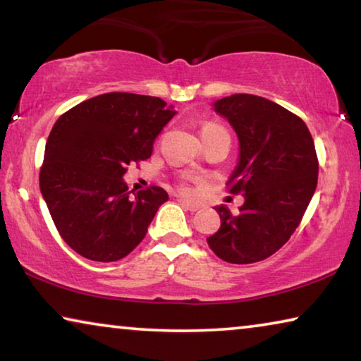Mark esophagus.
<instances>
[{
	"label": "esophagus",
	"instance_id": "obj_1",
	"mask_svg": "<svg viewBox=\"0 0 361 361\" xmlns=\"http://www.w3.org/2000/svg\"><path fill=\"white\" fill-rule=\"evenodd\" d=\"M180 202V205H183L185 207L186 210H189V212H197L199 209H200V205L199 204H195V202H191V200H186V199H180L178 200Z\"/></svg>",
	"mask_w": 361,
	"mask_h": 361
}]
</instances>
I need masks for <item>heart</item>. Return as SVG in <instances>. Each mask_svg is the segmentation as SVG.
I'll return each instance as SVG.
<instances>
[{
	"mask_svg": "<svg viewBox=\"0 0 361 361\" xmlns=\"http://www.w3.org/2000/svg\"><path fill=\"white\" fill-rule=\"evenodd\" d=\"M209 127H216L215 124H205L204 127H202V129H209Z\"/></svg>",
	"mask_w": 361,
	"mask_h": 361,
	"instance_id": "heart-1",
	"label": "heart"
}]
</instances>
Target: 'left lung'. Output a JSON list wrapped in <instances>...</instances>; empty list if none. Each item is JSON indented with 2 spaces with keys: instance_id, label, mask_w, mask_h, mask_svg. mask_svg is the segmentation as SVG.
Masks as SVG:
<instances>
[{
  "instance_id": "left-lung-1",
  "label": "left lung",
  "mask_w": 361,
  "mask_h": 361,
  "mask_svg": "<svg viewBox=\"0 0 361 361\" xmlns=\"http://www.w3.org/2000/svg\"><path fill=\"white\" fill-rule=\"evenodd\" d=\"M213 109L239 138V161L228 186L245 202L239 213L215 207L221 226L207 242L232 264L262 261L288 242L315 192L314 140L301 118L258 95L224 97L213 102Z\"/></svg>"
}]
</instances>
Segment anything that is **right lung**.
<instances>
[{
    "mask_svg": "<svg viewBox=\"0 0 361 361\" xmlns=\"http://www.w3.org/2000/svg\"><path fill=\"white\" fill-rule=\"evenodd\" d=\"M159 97L109 92L60 116L49 133L39 189L62 239L84 258L111 262L145 239L169 194L159 186L133 192L127 166L148 159L173 118Z\"/></svg>",
    "mask_w": 361,
    "mask_h": 361,
    "instance_id": "obj_1",
    "label": "right lung"
}]
</instances>
